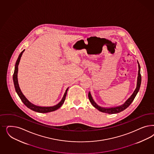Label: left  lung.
<instances>
[{
	"mask_svg": "<svg viewBox=\"0 0 154 154\" xmlns=\"http://www.w3.org/2000/svg\"><path fill=\"white\" fill-rule=\"evenodd\" d=\"M138 63V78H137V87L135 89V91L133 92V94H131V96L129 97L128 99L125 102L124 104L119 105V106H116V107H112V108H103L101 107L97 104L94 100L92 99V97L91 96V94L89 92L88 93V97H89V101L92 105L96 108V109H98L99 111L103 112V113H109V114H115V113H119V112L124 110L125 109H126L131 104V103L133 101L135 96L137 94H138L139 91L140 86L141 84V75H140V67Z\"/></svg>",
	"mask_w": 154,
	"mask_h": 154,
	"instance_id": "8db88e82",
	"label": "left lung"
}]
</instances>
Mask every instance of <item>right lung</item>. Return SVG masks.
<instances>
[{
  "label": "right lung",
  "instance_id": "obj_1",
  "mask_svg": "<svg viewBox=\"0 0 154 154\" xmlns=\"http://www.w3.org/2000/svg\"><path fill=\"white\" fill-rule=\"evenodd\" d=\"M25 51V50H23L20 55H19V57L17 58V60H16V64L15 66V71H14V73L13 75V80H14V86H15V90L16 92H17V94H18V96H19L21 100L22 101V102L24 104L30 109L35 111L36 112H38V113H48V112H53L58 109H59L60 107L63 104V103L65 102V99H66V96L67 94V92L68 91V88L66 90L65 94L63 95V98L61 100V101L58 104L55 105L54 106H37L33 104L32 103H31L25 97V96L22 93L21 89H20L19 83H18V80H17V72H18V66L20 62V59L21 57L22 56L23 53H24V51Z\"/></svg>",
  "mask_w": 154,
  "mask_h": 154
}]
</instances>
